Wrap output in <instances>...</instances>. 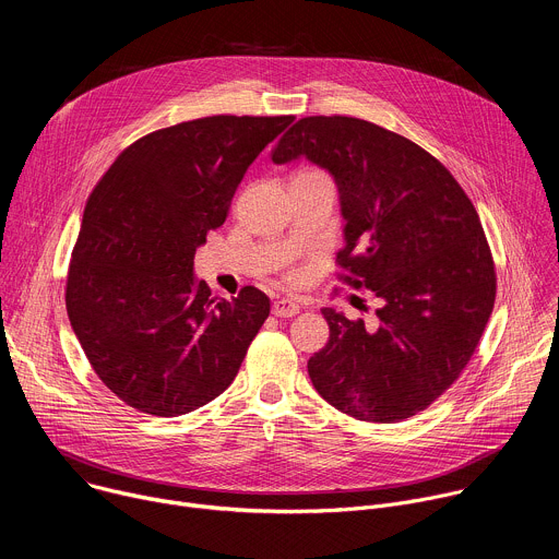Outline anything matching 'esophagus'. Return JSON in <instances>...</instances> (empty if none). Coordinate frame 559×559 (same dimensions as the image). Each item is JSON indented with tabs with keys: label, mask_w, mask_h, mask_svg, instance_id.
I'll list each match as a JSON object with an SVG mask.
<instances>
[{
	"label": "esophagus",
	"mask_w": 559,
	"mask_h": 559,
	"mask_svg": "<svg viewBox=\"0 0 559 559\" xmlns=\"http://www.w3.org/2000/svg\"><path fill=\"white\" fill-rule=\"evenodd\" d=\"M298 311H300L298 302H294V300H289V298H278V300L272 305V313L278 316V318H292V316H296Z\"/></svg>",
	"instance_id": "1"
}]
</instances>
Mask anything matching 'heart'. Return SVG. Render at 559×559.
I'll return each mask as SVG.
<instances>
[{"instance_id":"b5f03b06","label":"heart","mask_w":559,"mask_h":559,"mask_svg":"<svg viewBox=\"0 0 559 559\" xmlns=\"http://www.w3.org/2000/svg\"><path fill=\"white\" fill-rule=\"evenodd\" d=\"M294 276H296V274H294Z\"/></svg>"}]
</instances>
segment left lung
I'll use <instances>...</instances> for the list:
<instances>
[{
    "label": "left lung",
    "mask_w": 559,
    "mask_h": 559,
    "mask_svg": "<svg viewBox=\"0 0 559 559\" xmlns=\"http://www.w3.org/2000/svg\"><path fill=\"white\" fill-rule=\"evenodd\" d=\"M300 156L338 188L341 278L382 300L376 330L323 309L330 341L309 358V378L352 418H412L457 380L493 311L496 265L480 216L436 156L365 119L296 121L272 162Z\"/></svg>",
    "instance_id": "8db88e82"
}]
</instances>
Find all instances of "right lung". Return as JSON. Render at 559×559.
<instances>
[{"label": "right lung", "mask_w": 559, "mask_h": 559, "mask_svg": "<svg viewBox=\"0 0 559 559\" xmlns=\"http://www.w3.org/2000/svg\"><path fill=\"white\" fill-rule=\"evenodd\" d=\"M294 117L216 115L128 145L88 197L66 281L74 336L136 412L175 418L221 395L270 316L248 285L231 300L194 278L254 158Z\"/></svg>", "instance_id": "obj_1"}]
</instances>
